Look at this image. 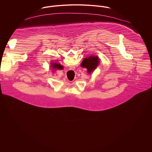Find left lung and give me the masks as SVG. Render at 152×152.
Returning a JSON list of instances; mask_svg holds the SVG:
<instances>
[{
	"label": "left lung",
	"mask_w": 152,
	"mask_h": 152,
	"mask_svg": "<svg viewBox=\"0 0 152 152\" xmlns=\"http://www.w3.org/2000/svg\"><path fill=\"white\" fill-rule=\"evenodd\" d=\"M100 63V58L97 56H89L88 58H84L82 63H81V66L87 68V72L91 73L94 71L97 68Z\"/></svg>",
	"instance_id": "8db88e82"
}]
</instances>
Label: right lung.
Segmentation results:
<instances>
[{
    "mask_svg": "<svg viewBox=\"0 0 152 152\" xmlns=\"http://www.w3.org/2000/svg\"><path fill=\"white\" fill-rule=\"evenodd\" d=\"M51 67L52 69H53V71L55 70H57V69H63V66L61 65L60 64H58L57 62H53L52 61L51 63Z\"/></svg>",
    "mask_w": 152,
    "mask_h": 152,
    "instance_id": "right-lung-1",
    "label": "right lung"
}]
</instances>
